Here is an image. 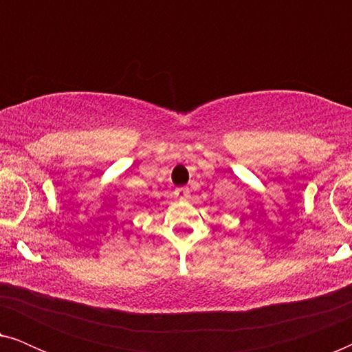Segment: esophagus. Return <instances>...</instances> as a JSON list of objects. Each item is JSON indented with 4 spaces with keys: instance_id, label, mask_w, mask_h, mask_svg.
I'll return each instance as SVG.
<instances>
[{
    "instance_id": "obj_1",
    "label": "esophagus",
    "mask_w": 352,
    "mask_h": 352,
    "mask_svg": "<svg viewBox=\"0 0 352 352\" xmlns=\"http://www.w3.org/2000/svg\"><path fill=\"white\" fill-rule=\"evenodd\" d=\"M175 195H176L177 200H186L187 190H186V189H176V190H175Z\"/></svg>"
}]
</instances>
